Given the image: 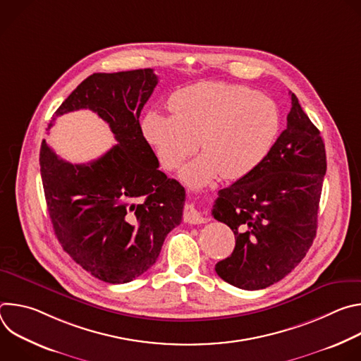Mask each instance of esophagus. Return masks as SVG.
Segmentation results:
<instances>
[{"instance_id":"1","label":"esophagus","mask_w":361,"mask_h":361,"mask_svg":"<svg viewBox=\"0 0 361 361\" xmlns=\"http://www.w3.org/2000/svg\"><path fill=\"white\" fill-rule=\"evenodd\" d=\"M184 220L187 223H190V224H201L207 219H205V216L200 210H197V207H195L194 204H185V207H184Z\"/></svg>"}]
</instances>
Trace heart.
<instances>
[{"mask_svg":"<svg viewBox=\"0 0 361 361\" xmlns=\"http://www.w3.org/2000/svg\"><path fill=\"white\" fill-rule=\"evenodd\" d=\"M169 109L171 116L148 111L141 131L169 171L191 156L197 141L202 154L180 173L190 187H202L219 176L224 180L245 177L264 160L280 128L279 111L270 98L221 81L177 90Z\"/></svg>","mask_w":361,"mask_h":361,"instance_id":"obj_1","label":"heart"}]
</instances>
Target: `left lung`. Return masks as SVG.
I'll use <instances>...</instances> for the list:
<instances>
[{"instance_id":"left-lung-1","label":"left lung","mask_w":361,"mask_h":361,"mask_svg":"<svg viewBox=\"0 0 361 361\" xmlns=\"http://www.w3.org/2000/svg\"><path fill=\"white\" fill-rule=\"evenodd\" d=\"M291 94L287 128L250 174L219 191L213 217L235 235L216 273L243 290L284 279L307 254L317 231L327 170L324 141Z\"/></svg>"}]
</instances>
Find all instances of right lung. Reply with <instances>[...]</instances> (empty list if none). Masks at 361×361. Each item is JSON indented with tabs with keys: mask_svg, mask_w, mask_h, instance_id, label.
<instances>
[{
	"mask_svg": "<svg viewBox=\"0 0 361 361\" xmlns=\"http://www.w3.org/2000/svg\"><path fill=\"white\" fill-rule=\"evenodd\" d=\"M157 84L151 68L90 75L53 120L88 109L110 126L117 145L87 164L60 159L45 140L39 149L45 201L59 241L77 264L110 284L145 273L183 219L185 190L159 170L138 120Z\"/></svg>",
	"mask_w": 361,
	"mask_h": 361,
	"instance_id": "right-lung-1",
	"label": "right lung"
}]
</instances>
